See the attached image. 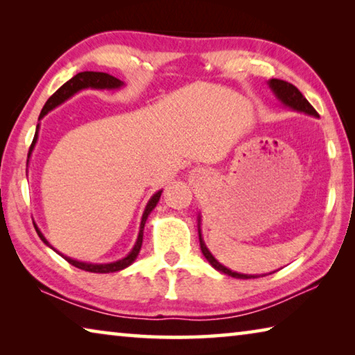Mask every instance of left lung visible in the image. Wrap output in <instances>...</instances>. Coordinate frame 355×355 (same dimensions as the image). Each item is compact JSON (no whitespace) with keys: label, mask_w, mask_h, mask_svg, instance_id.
Instances as JSON below:
<instances>
[{"label":"left lung","mask_w":355,"mask_h":355,"mask_svg":"<svg viewBox=\"0 0 355 355\" xmlns=\"http://www.w3.org/2000/svg\"><path fill=\"white\" fill-rule=\"evenodd\" d=\"M268 86L272 91V94L275 95V98H277L285 107H288V110L296 111V112H304V114H307V116H313L316 119L320 117V116H318V112L315 111V107L309 103L307 98H305L304 95L299 92V89L294 87L293 84L286 83L284 80H274V78H272V80L268 81ZM200 225H202V216L199 213V216H197V230H199L200 249H202L203 257L207 258V261L211 264L216 271H219V272L225 274V275H230V277H235V279H257V277H264V275H268V274H260V275H258V274H241V272L232 271V269H228L227 266H224V264L219 263L213 257L211 252H209V249L207 248L205 241H203L202 227ZM269 274H272V272H269Z\"/></svg>","instance_id":"1"}]
</instances>
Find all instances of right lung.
Instances as JSON below:
<instances>
[{
	"label": "right lung",
	"mask_w": 355,
	"mask_h": 355,
	"mask_svg": "<svg viewBox=\"0 0 355 355\" xmlns=\"http://www.w3.org/2000/svg\"><path fill=\"white\" fill-rule=\"evenodd\" d=\"M122 87H125L123 81H120V80H117V78H114V76L107 75V73H101V71H81V73L75 75L73 78H70L67 83L62 84V86L59 87L58 91L46 100L45 106L42 107L39 120L44 119L46 114L55 110V107L61 106L62 103H65V101L70 100L75 94L81 92V91H86V89H94V91H119V89H122ZM39 128H40V123H37V127H35L34 139H33L31 147H29V153H28V163H29V158H31V153H33V150L35 147V144H37V139H39ZM161 194H163V189L156 191L155 194L150 197V200L147 202V205H146V209H144V213H142L139 233H137V238H136V243L133 245V249L128 252V255H125L123 258H120V260H116V261L91 263V261H80V260H76V258L64 255L58 249L53 248L50 243H48V239L44 236V233L40 232V228L37 227L35 222H34V227H35V232H37L39 238L45 243V245H48V248L55 250L56 254H59L64 258V260H67L71 264V266L80 268V269H83V271H87V272H95V274L117 272V271H122V269H125V268L131 266V264H133L135 260L137 258V255H139V250L142 248L144 227H146V222L148 219L150 213H152L155 207L158 205Z\"/></svg>",
	"instance_id": "right-lung-1"
}]
</instances>
